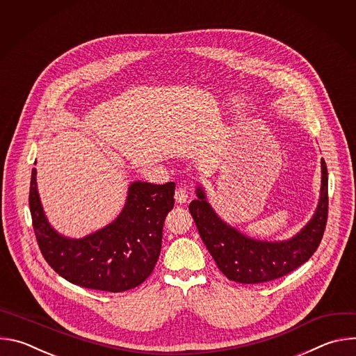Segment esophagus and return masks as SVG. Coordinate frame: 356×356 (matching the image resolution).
<instances>
[{"label": "esophagus", "instance_id": "1", "mask_svg": "<svg viewBox=\"0 0 356 356\" xmlns=\"http://www.w3.org/2000/svg\"><path fill=\"white\" fill-rule=\"evenodd\" d=\"M175 198H176V201L179 202V204H183V202H186L187 198H188V191H187V188L183 187V186L177 187L176 191H175Z\"/></svg>", "mask_w": 356, "mask_h": 356}]
</instances>
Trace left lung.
<instances>
[{"label":"left lung","mask_w":356,"mask_h":356,"mask_svg":"<svg viewBox=\"0 0 356 356\" xmlns=\"http://www.w3.org/2000/svg\"><path fill=\"white\" fill-rule=\"evenodd\" d=\"M188 206L198 234L218 269L238 283L255 284L279 279L302 264L317 250L328 217V172L321 161V194L313 218L287 241L268 242L249 238L224 222L207 201L202 187Z\"/></svg>","instance_id":"left-lung-1"}]
</instances>
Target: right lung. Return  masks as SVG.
<instances>
[{"label": "right lung", "mask_w": 356, "mask_h": 356, "mask_svg": "<svg viewBox=\"0 0 356 356\" xmlns=\"http://www.w3.org/2000/svg\"><path fill=\"white\" fill-rule=\"evenodd\" d=\"M173 181H134L127 202L110 225L80 239L58 234L43 213L32 169L29 209L43 258L73 284L120 293L143 283L154 270L162 248L163 222L175 206Z\"/></svg>", "instance_id": "obj_1"}]
</instances>
